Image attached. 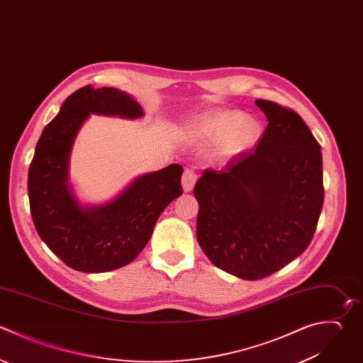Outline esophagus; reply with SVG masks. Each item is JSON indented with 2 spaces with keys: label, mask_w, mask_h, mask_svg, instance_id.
<instances>
[{
  "label": "esophagus",
  "mask_w": 363,
  "mask_h": 363,
  "mask_svg": "<svg viewBox=\"0 0 363 363\" xmlns=\"http://www.w3.org/2000/svg\"><path fill=\"white\" fill-rule=\"evenodd\" d=\"M196 180H197V174L193 169H186L184 173H183V177H182V184H183V190L184 191H191L194 184H196Z\"/></svg>",
  "instance_id": "1"
}]
</instances>
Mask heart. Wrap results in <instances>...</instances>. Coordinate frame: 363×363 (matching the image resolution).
<instances>
[{"label":"heart","instance_id":"1","mask_svg":"<svg viewBox=\"0 0 363 363\" xmlns=\"http://www.w3.org/2000/svg\"><path fill=\"white\" fill-rule=\"evenodd\" d=\"M196 136L203 142H220L223 150L234 155L251 147L259 136V125L252 119H244L237 111H224L207 116L196 128Z\"/></svg>","mask_w":363,"mask_h":363}]
</instances>
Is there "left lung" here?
<instances>
[{"mask_svg":"<svg viewBox=\"0 0 363 363\" xmlns=\"http://www.w3.org/2000/svg\"><path fill=\"white\" fill-rule=\"evenodd\" d=\"M268 126L254 149L221 170L206 169L194 186L197 241L220 269L259 279L309 245L323 204L322 153L302 118L258 99Z\"/></svg>","mask_w":363,"mask_h":363,"instance_id":"left-lung-1","label":"left lung"}]
</instances>
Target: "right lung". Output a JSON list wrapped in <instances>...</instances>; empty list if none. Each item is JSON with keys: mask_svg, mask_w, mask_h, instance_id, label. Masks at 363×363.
Returning <instances> with one entry per match:
<instances>
[{"mask_svg": "<svg viewBox=\"0 0 363 363\" xmlns=\"http://www.w3.org/2000/svg\"><path fill=\"white\" fill-rule=\"evenodd\" d=\"M89 113L135 119L143 111L115 88L86 85L69 95L37 143L28 197L34 225L57 257L77 271L106 272L132 262L145 248L162 211L183 193V167L143 174L109 204L84 208L68 184V160Z\"/></svg>", "mask_w": 363, "mask_h": 363, "instance_id": "obj_1", "label": "right lung"}]
</instances>
